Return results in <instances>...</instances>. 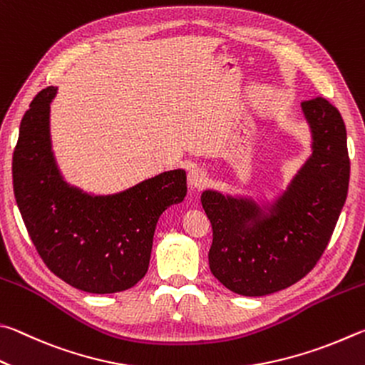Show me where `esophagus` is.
<instances>
[{
	"label": "esophagus",
	"mask_w": 365,
	"mask_h": 365,
	"mask_svg": "<svg viewBox=\"0 0 365 365\" xmlns=\"http://www.w3.org/2000/svg\"><path fill=\"white\" fill-rule=\"evenodd\" d=\"M208 181V176H207V171L202 170V168H197V166H194V168H190L189 173H187V182L189 186L192 189H200L207 184Z\"/></svg>",
	"instance_id": "obj_1"
}]
</instances>
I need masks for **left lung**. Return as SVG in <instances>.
Instances as JSON below:
<instances>
[{"mask_svg": "<svg viewBox=\"0 0 365 365\" xmlns=\"http://www.w3.org/2000/svg\"><path fill=\"white\" fill-rule=\"evenodd\" d=\"M311 155L272 199L207 189L210 271L234 293L264 297L303 279L327 247L349 184L346 126L327 99L302 102Z\"/></svg>", "mask_w": 365, "mask_h": 365, "instance_id": "obj_1", "label": "left lung"}]
</instances>
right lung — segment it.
I'll list each match as a JSON object with an SVG mask.
<instances>
[{
    "instance_id": "obj_1",
    "label": "right lung",
    "mask_w": 365,
    "mask_h": 365,
    "mask_svg": "<svg viewBox=\"0 0 365 365\" xmlns=\"http://www.w3.org/2000/svg\"><path fill=\"white\" fill-rule=\"evenodd\" d=\"M56 93H38L21 121L12 155L17 207L40 257L63 282L98 295L128 290L149 269L158 218L187 194L186 171H163L115 194L70 184L51 140Z\"/></svg>"
}]
</instances>
